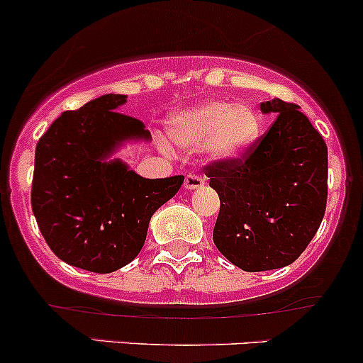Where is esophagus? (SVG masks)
Listing matches in <instances>:
<instances>
[{
	"instance_id": "esophagus-1",
	"label": "esophagus",
	"mask_w": 363,
	"mask_h": 363,
	"mask_svg": "<svg viewBox=\"0 0 363 363\" xmlns=\"http://www.w3.org/2000/svg\"><path fill=\"white\" fill-rule=\"evenodd\" d=\"M203 185H204V178L199 177V174H186L185 183H183V186H185L186 190L201 189Z\"/></svg>"
}]
</instances>
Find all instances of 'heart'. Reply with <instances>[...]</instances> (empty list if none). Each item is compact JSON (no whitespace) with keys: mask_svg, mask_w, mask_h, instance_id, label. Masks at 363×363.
Segmentation results:
<instances>
[{"mask_svg":"<svg viewBox=\"0 0 363 363\" xmlns=\"http://www.w3.org/2000/svg\"><path fill=\"white\" fill-rule=\"evenodd\" d=\"M262 130L259 111L248 103L204 101L174 111L167 121V134L177 145L201 148L218 160H233L252 148Z\"/></svg>","mask_w":363,"mask_h":363,"instance_id":"b5f03b06","label":"heart"}]
</instances>
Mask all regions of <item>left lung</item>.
I'll list each match as a JSON object with an SVG mask.
<instances>
[{"label": "left lung", "instance_id": "left-lung-1", "mask_svg": "<svg viewBox=\"0 0 363 363\" xmlns=\"http://www.w3.org/2000/svg\"><path fill=\"white\" fill-rule=\"evenodd\" d=\"M278 113L246 154L206 166L220 197L213 241L248 272L290 265L318 230L327 206V145L294 103L260 104Z\"/></svg>", "mask_w": 363, "mask_h": 363}]
</instances>
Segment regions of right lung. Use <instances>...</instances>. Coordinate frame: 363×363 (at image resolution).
I'll return each mask as SVG.
<instances>
[{"mask_svg": "<svg viewBox=\"0 0 363 363\" xmlns=\"http://www.w3.org/2000/svg\"><path fill=\"white\" fill-rule=\"evenodd\" d=\"M122 94L65 111L40 138L31 206L45 241L62 262L108 274L136 259L152 215L183 177L148 180L106 160L124 141L150 140L143 122L121 113Z\"/></svg>", "mask_w": 363, "mask_h": 363, "instance_id": "add662e5", "label": "right lung"}]
</instances>
